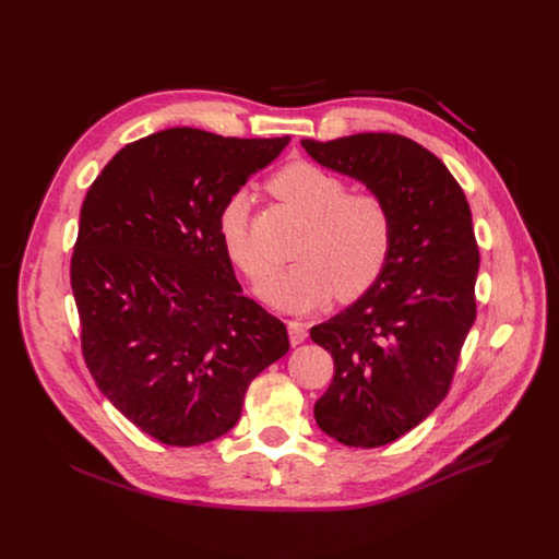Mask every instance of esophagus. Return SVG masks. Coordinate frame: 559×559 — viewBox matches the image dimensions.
Returning a JSON list of instances; mask_svg holds the SVG:
<instances>
[{
    "label": "esophagus",
    "instance_id": "obj_1",
    "mask_svg": "<svg viewBox=\"0 0 559 559\" xmlns=\"http://www.w3.org/2000/svg\"><path fill=\"white\" fill-rule=\"evenodd\" d=\"M287 330H289V341L292 345H300L307 338V328L298 321H287Z\"/></svg>",
    "mask_w": 559,
    "mask_h": 559
}]
</instances>
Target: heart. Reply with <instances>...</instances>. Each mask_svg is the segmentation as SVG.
<instances>
[{"instance_id": "heart-1", "label": "heart", "mask_w": 559, "mask_h": 559, "mask_svg": "<svg viewBox=\"0 0 559 559\" xmlns=\"http://www.w3.org/2000/svg\"><path fill=\"white\" fill-rule=\"evenodd\" d=\"M270 190L307 218L296 263L263 292L283 309L305 311L334 296L354 300L382 274L393 241L386 203L373 192H347L343 177L311 162H292L270 179ZM218 234L227 257L254 283L263 285L272 267L250 241L248 199L231 194L218 214Z\"/></svg>"}]
</instances>
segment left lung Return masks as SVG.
<instances>
[{"mask_svg": "<svg viewBox=\"0 0 559 559\" xmlns=\"http://www.w3.org/2000/svg\"><path fill=\"white\" fill-rule=\"evenodd\" d=\"M300 143L321 166L362 181L391 214L380 278L309 332L334 358V380L313 405L318 427L347 447H382L416 429L451 389L477 309L471 210L440 158L403 134Z\"/></svg>", "mask_w": 559, "mask_h": 559, "instance_id": "8db88e82", "label": "left lung"}]
</instances>
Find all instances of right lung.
I'll use <instances>...</instances> for the list:
<instances>
[{"instance_id": "obj_1", "label": "right lung", "mask_w": 559, "mask_h": 559, "mask_svg": "<svg viewBox=\"0 0 559 559\" xmlns=\"http://www.w3.org/2000/svg\"><path fill=\"white\" fill-rule=\"evenodd\" d=\"M287 141L162 130L121 147L84 199L70 259L82 354L158 442L227 433L250 382L289 349L287 328L241 294L218 234L225 201Z\"/></svg>"}]
</instances>
